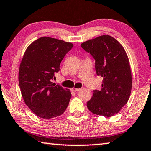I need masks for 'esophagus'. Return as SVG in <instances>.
Returning a JSON list of instances; mask_svg holds the SVG:
<instances>
[{
	"mask_svg": "<svg viewBox=\"0 0 151 151\" xmlns=\"http://www.w3.org/2000/svg\"><path fill=\"white\" fill-rule=\"evenodd\" d=\"M81 88H71V91H74V92H77V91H79L80 90H81Z\"/></svg>",
	"mask_w": 151,
	"mask_h": 151,
	"instance_id": "esophagus-1",
	"label": "esophagus"
}]
</instances>
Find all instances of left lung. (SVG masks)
<instances>
[{
  "mask_svg": "<svg viewBox=\"0 0 151 151\" xmlns=\"http://www.w3.org/2000/svg\"><path fill=\"white\" fill-rule=\"evenodd\" d=\"M81 47L94 58L96 74L103 78L101 89L93 91L87 107L94 114L114 116L127 103L132 89V74L126 51L108 35L86 41Z\"/></svg>",
  "mask_w": 151,
  "mask_h": 151,
  "instance_id": "obj_1",
  "label": "left lung"
}]
</instances>
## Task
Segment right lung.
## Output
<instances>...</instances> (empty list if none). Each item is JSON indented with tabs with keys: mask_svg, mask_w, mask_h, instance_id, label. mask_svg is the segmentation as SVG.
Returning <instances> with one entry per match:
<instances>
[{
	"mask_svg": "<svg viewBox=\"0 0 151 151\" xmlns=\"http://www.w3.org/2000/svg\"><path fill=\"white\" fill-rule=\"evenodd\" d=\"M73 44L50 37H41L27 47L19 70V84L24 102L37 116L46 119L64 113L71 93L53 84L54 73Z\"/></svg>",
	"mask_w": 151,
	"mask_h": 151,
	"instance_id": "add662e5",
	"label": "right lung"
}]
</instances>
